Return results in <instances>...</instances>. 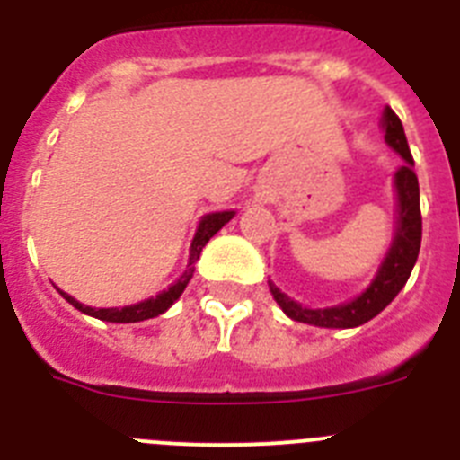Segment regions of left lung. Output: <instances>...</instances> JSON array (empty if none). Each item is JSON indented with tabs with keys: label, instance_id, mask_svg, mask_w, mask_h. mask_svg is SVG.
<instances>
[{
	"label": "left lung",
	"instance_id": "8db88e82",
	"mask_svg": "<svg viewBox=\"0 0 460 460\" xmlns=\"http://www.w3.org/2000/svg\"><path fill=\"white\" fill-rule=\"evenodd\" d=\"M382 126H385V140H387V145L394 152L401 154V158L405 161L396 170V174H394V186H396L398 195V226L392 246H389L387 255L382 260L380 270H377L371 286L361 292L359 296H355L352 302L341 304V306L304 308L295 299L283 295L274 283H270V290L274 295L276 304L283 308L288 318L296 320V323L329 329L359 327V324L376 318L382 308H387L394 296L403 290L410 274H412V267L417 262V255H420L421 246L420 181H417V174L412 170L414 158L410 154L408 140H405L403 124H401V119H398L392 108H385Z\"/></svg>",
	"mask_w": 460,
	"mask_h": 460
}]
</instances>
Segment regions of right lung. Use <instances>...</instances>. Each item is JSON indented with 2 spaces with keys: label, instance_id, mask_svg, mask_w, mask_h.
<instances>
[{
  "label": "right lung",
  "instance_id": "1",
  "mask_svg": "<svg viewBox=\"0 0 460 460\" xmlns=\"http://www.w3.org/2000/svg\"><path fill=\"white\" fill-rule=\"evenodd\" d=\"M233 217H234V211H217V214H207V217L202 218L200 226H198V233H195L193 237V243H190V258H189V265H186V271L180 276V279L174 280L168 290L152 296V299H145V302L133 304V306H124V308H92L80 304L78 299H73V296L66 295V292L59 290V295H62L71 306L78 308V311L87 313V315H92V318L105 320V323H142V320L156 318V315L168 311V308L180 299L184 288L189 286V280L193 279L195 262H198V258H200V251L205 249V243L209 242V239L214 237V234H217Z\"/></svg>",
  "mask_w": 460,
  "mask_h": 460
}]
</instances>
